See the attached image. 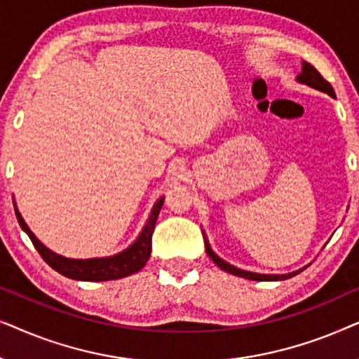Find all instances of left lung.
<instances>
[{
	"label": "left lung",
	"instance_id": "1",
	"mask_svg": "<svg viewBox=\"0 0 359 359\" xmlns=\"http://www.w3.org/2000/svg\"><path fill=\"white\" fill-rule=\"evenodd\" d=\"M297 81L299 83H304V85H307V86H311V88H316V90L322 91V93H327L328 96L335 97V91H333V88H332L330 83H328L325 78H323L320 73H318L316 68L311 65V63L302 62V73H299ZM204 243H205V252H208L209 257L212 258V262L217 264L220 269H224V271L233 274V276H240V278H245V279H252V281H284V279H289V278L296 276V274H299V273L304 271V269L307 268V266H304L301 269H297V271H292V273H287V274H259V273L245 271V269L235 268V266H232V264H229L227 262H224L222 258H219L217 255L212 252V248H210L208 238H204Z\"/></svg>",
	"mask_w": 359,
	"mask_h": 359
}]
</instances>
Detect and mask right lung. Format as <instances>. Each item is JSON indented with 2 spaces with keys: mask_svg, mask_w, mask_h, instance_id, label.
<instances>
[{
  "mask_svg": "<svg viewBox=\"0 0 359 359\" xmlns=\"http://www.w3.org/2000/svg\"><path fill=\"white\" fill-rule=\"evenodd\" d=\"M163 201L165 196L156 201L154 209H151L150 212V217L147 220L145 227L142 229L140 235L129 248L122 250L121 253L112 255V257L88 259L65 258L62 257V255L53 253L52 250H48L47 247H43L41 240L31 232V229H29L27 224L24 222L18 208H14V210H16V217L19 225H21V229L29 235L34 247H36L37 252L41 253L43 262H46L48 266H52L55 271L63 274V276L70 279H78V281H111V279H121L140 271V269L145 266V263L149 262L151 252V233H154L156 219H158Z\"/></svg>",
  "mask_w": 359,
  "mask_h": 359,
  "instance_id": "add662e5",
  "label": "right lung"
}]
</instances>
